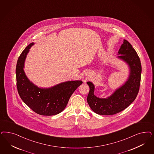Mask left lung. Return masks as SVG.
<instances>
[{"label": "left lung", "instance_id": "obj_1", "mask_svg": "<svg viewBox=\"0 0 154 154\" xmlns=\"http://www.w3.org/2000/svg\"><path fill=\"white\" fill-rule=\"evenodd\" d=\"M119 58L128 63L130 68L129 79L123 86L117 89L107 99H99L94 95V87L88 82L89 94L87 102L91 109L100 115H113L124 110L131 104L137 96L140 85L142 66L139 56L132 45L124 40L119 51Z\"/></svg>", "mask_w": 154, "mask_h": 154}]
</instances>
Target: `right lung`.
<instances>
[{
    "instance_id": "1",
    "label": "right lung",
    "mask_w": 154,
    "mask_h": 154,
    "mask_svg": "<svg viewBox=\"0 0 154 154\" xmlns=\"http://www.w3.org/2000/svg\"><path fill=\"white\" fill-rule=\"evenodd\" d=\"M34 44L31 43L19 57L16 68V86L22 100L35 113L42 116H53L62 112L71 96L82 82L69 81L48 89H41L31 83L26 76L23 67L26 55Z\"/></svg>"
}]
</instances>
